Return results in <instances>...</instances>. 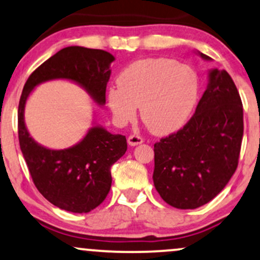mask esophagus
Returning a JSON list of instances; mask_svg holds the SVG:
<instances>
[{
	"mask_svg": "<svg viewBox=\"0 0 260 260\" xmlns=\"http://www.w3.org/2000/svg\"><path fill=\"white\" fill-rule=\"evenodd\" d=\"M127 142L131 146H136V145H139V144H142L144 140L140 136H134V134H132V136L128 137Z\"/></svg>",
	"mask_w": 260,
	"mask_h": 260,
	"instance_id": "1",
	"label": "esophagus"
}]
</instances>
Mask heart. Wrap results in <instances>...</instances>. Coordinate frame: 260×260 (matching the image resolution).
I'll use <instances>...</instances> for the list:
<instances>
[{
    "instance_id": "b5f03b06",
    "label": "heart",
    "mask_w": 260,
    "mask_h": 260,
    "mask_svg": "<svg viewBox=\"0 0 260 260\" xmlns=\"http://www.w3.org/2000/svg\"><path fill=\"white\" fill-rule=\"evenodd\" d=\"M110 87L108 105L118 126L133 121L140 106L145 126L155 134H170L192 116L200 95L199 75L191 67L170 58L131 62Z\"/></svg>"
}]
</instances>
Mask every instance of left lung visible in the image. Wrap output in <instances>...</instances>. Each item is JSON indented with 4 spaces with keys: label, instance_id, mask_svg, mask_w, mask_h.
Listing matches in <instances>:
<instances>
[{
    "label": "left lung",
    "instance_id": "8db88e82",
    "mask_svg": "<svg viewBox=\"0 0 260 260\" xmlns=\"http://www.w3.org/2000/svg\"><path fill=\"white\" fill-rule=\"evenodd\" d=\"M242 136L243 108L235 83L225 70L211 69L193 116L154 145L152 179L162 200L179 209L213 200L235 173Z\"/></svg>",
    "mask_w": 260,
    "mask_h": 260
}]
</instances>
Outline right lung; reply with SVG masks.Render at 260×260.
I'll list each match as a JSON object with an SVG mask.
<instances>
[{
    "label": "right lung",
    "instance_id": "obj_1",
    "mask_svg": "<svg viewBox=\"0 0 260 260\" xmlns=\"http://www.w3.org/2000/svg\"><path fill=\"white\" fill-rule=\"evenodd\" d=\"M115 57L102 49L62 48L30 75L18 109L21 152L37 190L52 205L73 213H88L104 201L111 187V166L127 151L126 137L93 124L86 136L67 149L46 148L30 136L25 104L37 86L52 80L79 84L94 103L105 105L106 84Z\"/></svg>",
    "mask_w": 260,
    "mask_h": 260
}]
</instances>
